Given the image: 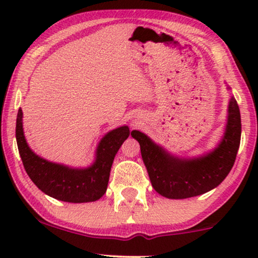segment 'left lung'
I'll return each mask as SVG.
<instances>
[{
  "label": "left lung",
  "mask_w": 258,
  "mask_h": 258,
  "mask_svg": "<svg viewBox=\"0 0 258 258\" xmlns=\"http://www.w3.org/2000/svg\"><path fill=\"white\" fill-rule=\"evenodd\" d=\"M141 146L153 188L168 199H186L212 190L232 170L240 146L241 119L238 103L232 97L228 104L227 125L217 147L198 158H179L144 135L132 131Z\"/></svg>",
  "instance_id": "left-lung-1"
}]
</instances>
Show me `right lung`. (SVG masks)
Segmentation results:
<instances>
[{"label": "right lung", "mask_w": 258, "mask_h": 258, "mask_svg": "<svg viewBox=\"0 0 258 258\" xmlns=\"http://www.w3.org/2000/svg\"><path fill=\"white\" fill-rule=\"evenodd\" d=\"M130 128L121 126L100 139L91 166L73 168L41 158L30 149L23 131V111L18 110L16 138L26 173L44 194L67 203H91L105 194L112 161L128 138Z\"/></svg>", "instance_id": "add662e5"}]
</instances>
